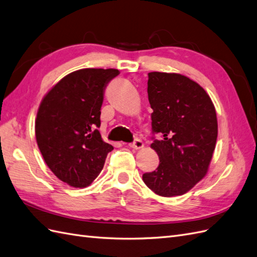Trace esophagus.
Masks as SVG:
<instances>
[{"label": "esophagus", "mask_w": 257, "mask_h": 257, "mask_svg": "<svg viewBox=\"0 0 257 257\" xmlns=\"http://www.w3.org/2000/svg\"><path fill=\"white\" fill-rule=\"evenodd\" d=\"M129 146H130V148H133L135 150H139V149L143 148V142L140 139H136L133 143H130Z\"/></svg>", "instance_id": "esophagus-1"}]
</instances>
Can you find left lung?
<instances>
[{
  "label": "left lung",
  "instance_id": "obj_1",
  "mask_svg": "<svg viewBox=\"0 0 257 257\" xmlns=\"http://www.w3.org/2000/svg\"><path fill=\"white\" fill-rule=\"evenodd\" d=\"M148 95L152 133L163 139L152 138L160 165L142 179L161 196L182 195L207 174L218 133L215 106L199 83L175 72H149Z\"/></svg>",
  "mask_w": 257,
  "mask_h": 257
}]
</instances>
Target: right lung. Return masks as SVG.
Instances as JSON below:
<instances>
[{
    "label": "right lung",
    "instance_id": "add662e5",
    "mask_svg": "<svg viewBox=\"0 0 257 257\" xmlns=\"http://www.w3.org/2000/svg\"><path fill=\"white\" fill-rule=\"evenodd\" d=\"M118 69L84 68L61 79L42 98L36 139L44 162L58 179L74 188L91 185L113 151L104 142L101 106L107 83Z\"/></svg>",
    "mask_w": 257,
    "mask_h": 257
}]
</instances>
